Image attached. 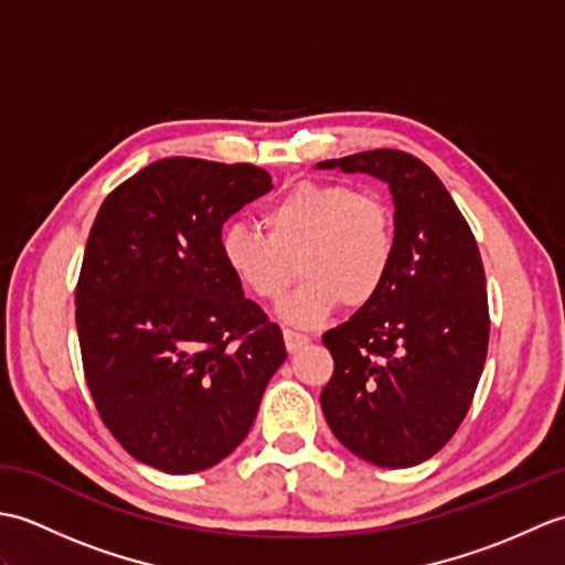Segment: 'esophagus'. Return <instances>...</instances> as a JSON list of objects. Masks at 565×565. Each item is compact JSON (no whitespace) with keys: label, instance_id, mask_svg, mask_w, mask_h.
<instances>
[{"label":"esophagus","instance_id":"34e87169","mask_svg":"<svg viewBox=\"0 0 565 565\" xmlns=\"http://www.w3.org/2000/svg\"><path fill=\"white\" fill-rule=\"evenodd\" d=\"M284 342H286V350L298 352V350H301V347H306L310 342V338H308V334H303V332H296L291 328H286L284 330Z\"/></svg>","mask_w":565,"mask_h":565}]
</instances>
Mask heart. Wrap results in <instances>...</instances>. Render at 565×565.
I'll return each mask as SVG.
<instances>
[{
  "label": "heart",
  "instance_id": "1",
  "mask_svg": "<svg viewBox=\"0 0 565 565\" xmlns=\"http://www.w3.org/2000/svg\"><path fill=\"white\" fill-rule=\"evenodd\" d=\"M264 235L227 225L221 255L262 303H276L298 274L303 284L281 306L294 326H316L338 306L374 298L395 257V213L376 191L340 182H301L262 211ZM297 264L294 265L292 262Z\"/></svg>",
  "mask_w": 565,
  "mask_h": 565
}]
</instances>
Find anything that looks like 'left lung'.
I'll return each mask as SVG.
<instances>
[{
	"instance_id": "1",
	"label": "left lung",
	"mask_w": 565,
	"mask_h": 565,
	"mask_svg": "<svg viewBox=\"0 0 565 565\" xmlns=\"http://www.w3.org/2000/svg\"><path fill=\"white\" fill-rule=\"evenodd\" d=\"M318 167L381 179L395 206V257L381 291L322 334L334 359L322 415L359 459L417 466L454 437L483 374L481 252L439 177L413 154L366 150Z\"/></svg>"
}]
</instances>
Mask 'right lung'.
I'll list each match as a JSON object with an SVG mask.
<instances>
[{
	"label": "right lung",
	"mask_w": 565,
	"mask_h": 565,
	"mask_svg": "<svg viewBox=\"0 0 565 565\" xmlns=\"http://www.w3.org/2000/svg\"><path fill=\"white\" fill-rule=\"evenodd\" d=\"M269 189L255 164L164 158L94 218L75 291L84 379L118 444L158 471L233 454L286 359L221 255L223 223Z\"/></svg>",
	"instance_id": "right-lung-1"
}]
</instances>
